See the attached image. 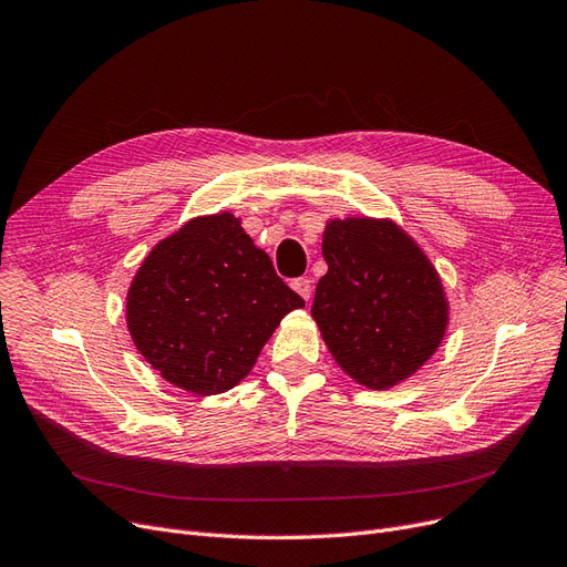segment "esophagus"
<instances>
[{"label":"esophagus","instance_id":"esophagus-1","mask_svg":"<svg viewBox=\"0 0 567 567\" xmlns=\"http://www.w3.org/2000/svg\"><path fill=\"white\" fill-rule=\"evenodd\" d=\"M290 286H292V290H296L302 300H307V302H309V298H311V279H307V277L292 279V284H290Z\"/></svg>","mask_w":567,"mask_h":567}]
</instances>
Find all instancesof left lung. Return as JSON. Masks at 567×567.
Listing matches in <instances>:
<instances>
[{"label": "left lung", "instance_id": "obj_1", "mask_svg": "<svg viewBox=\"0 0 567 567\" xmlns=\"http://www.w3.org/2000/svg\"><path fill=\"white\" fill-rule=\"evenodd\" d=\"M323 258L311 316L337 365L374 391L410 379L449 323L433 262L400 225L368 216L328 220Z\"/></svg>", "mask_w": 567, "mask_h": 567}]
</instances>
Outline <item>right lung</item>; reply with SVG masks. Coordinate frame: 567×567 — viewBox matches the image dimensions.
I'll return each instance as SVG.
<instances>
[{
    "instance_id": "1",
    "label": "right lung",
    "mask_w": 567,
    "mask_h": 567,
    "mask_svg": "<svg viewBox=\"0 0 567 567\" xmlns=\"http://www.w3.org/2000/svg\"><path fill=\"white\" fill-rule=\"evenodd\" d=\"M137 351L174 386L218 395L251 372L284 316L305 307L233 214L190 218L153 246L127 290Z\"/></svg>"
}]
</instances>
